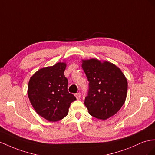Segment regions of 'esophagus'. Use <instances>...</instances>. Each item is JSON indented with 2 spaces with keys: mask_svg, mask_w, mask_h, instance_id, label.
<instances>
[{
  "mask_svg": "<svg viewBox=\"0 0 155 155\" xmlns=\"http://www.w3.org/2000/svg\"><path fill=\"white\" fill-rule=\"evenodd\" d=\"M81 94L80 92H78V93L75 94V97H77V100H79V99L81 98Z\"/></svg>",
  "mask_w": 155,
  "mask_h": 155,
  "instance_id": "esophagus-1",
  "label": "esophagus"
}]
</instances>
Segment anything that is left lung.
<instances>
[{
    "label": "left lung",
    "mask_w": 155,
    "mask_h": 155,
    "mask_svg": "<svg viewBox=\"0 0 155 155\" xmlns=\"http://www.w3.org/2000/svg\"><path fill=\"white\" fill-rule=\"evenodd\" d=\"M82 67L89 82L84 104L92 117L105 120L124 105L128 82L120 69L113 63L96 59L82 60Z\"/></svg>",
    "instance_id": "1"
}]
</instances>
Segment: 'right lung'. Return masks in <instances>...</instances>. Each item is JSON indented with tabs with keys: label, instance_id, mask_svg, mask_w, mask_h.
<instances>
[{
	"label": "right lung",
	"instance_id": "right-lung-1",
	"mask_svg": "<svg viewBox=\"0 0 155 155\" xmlns=\"http://www.w3.org/2000/svg\"><path fill=\"white\" fill-rule=\"evenodd\" d=\"M66 63H58L44 67L30 78L28 97L36 112L50 122L60 120L68 114L72 102L77 100L68 92L65 77Z\"/></svg>",
	"mask_w": 155,
	"mask_h": 155
}]
</instances>
